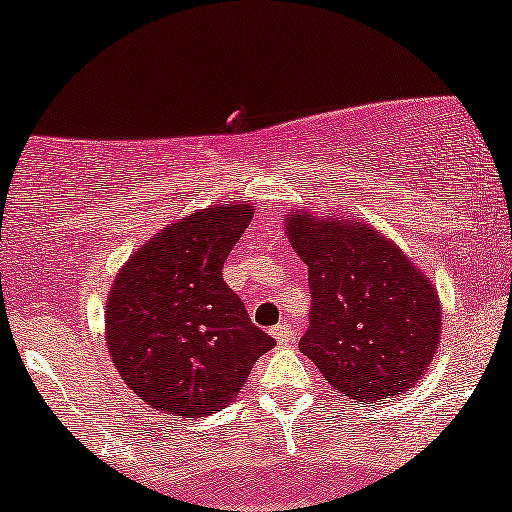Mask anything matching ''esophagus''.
I'll return each instance as SVG.
<instances>
[{
  "label": "esophagus",
  "instance_id": "34e87169",
  "mask_svg": "<svg viewBox=\"0 0 512 512\" xmlns=\"http://www.w3.org/2000/svg\"><path fill=\"white\" fill-rule=\"evenodd\" d=\"M270 335L279 342V345H289V342L293 340V328H291V324H286V321H282V324H277L275 328H270Z\"/></svg>",
  "mask_w": 512,
  "mask_h": 512
}]
</instances>
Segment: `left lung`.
<instances>
[{"label": "left lung", "instance_id": "left-lung-1", "mask_svg": "<svg viewBox=\"0 0 512 512\" xmlns=\"http://www.w3.org/2000/svg\"><path fill=\"white\" fill-rule=\"evenodd\" d=\"M286 233L312 293L300 352L356 403L408 391L440 342V300L429 277L368 223L293 209Z\"/></svg>", "mask_w": 512, "mask_h": 512}]
</instances>
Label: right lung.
<instances>
[{
	"label": "right lung",
	"instance_id": "add662e5",
	"mask_svg": "<svg viewBox=\"0 0 512 512\" xmlns=\"http://www.w3.org/2000/svg\"><path fill=\"white\" fill-rule=\"evenodd\" d=\"M254 209L212 205L170 223L118 272L107 298V345L146 405L205 417L233 401L275 340L251 324L223 282V263Z\"/></svg>",
	"mask_w": 512,
	"mask_h": 512
}]
</instances>
